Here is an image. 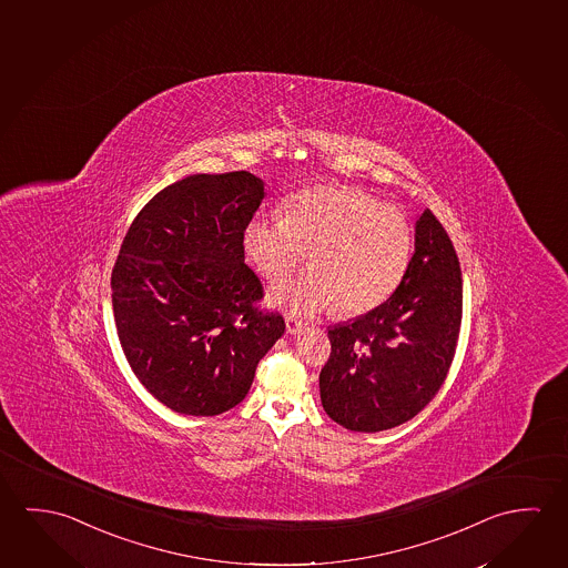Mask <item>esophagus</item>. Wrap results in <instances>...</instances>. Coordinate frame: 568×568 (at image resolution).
<instances>
[{"instance_id": "obj_1", "label": "esophagus", "mask_w": 568, "mask_h": 568, "mask_svg": "<svg viewBox=\"0 0 568 568\" xmlns=\"http://www.w3.org/2000/svg\"><path fill=\"white\" fill-rule=\"evenodd\" d=\"M304 325L306 324H304L300 317H296V315H286V329H288V334H300Z\"/></svg>"}]
</instances>
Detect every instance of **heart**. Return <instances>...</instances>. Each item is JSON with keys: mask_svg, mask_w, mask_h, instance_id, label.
Segmentation results:
<instances>
[{"mask_svg": "<svg viewBox=\"0 0 568 568\" xmlns=\"http://www.w3.org/2000/svg\"><path fill=\"white\" fill-rule=\"evenodd\" d=\"M243 248L272 282L288 276L312 251L314 271L274 286V304L302 314L335 306L339 315H361L381 306L400 284L413 253V229L400 209L365 191L322 185L294 193L286 216L254 215L244 225Z\"/></svg>", "mask_w": 568, "mask_h": 568, "instance_id": "heart-1", "label": "heart"}]
</instances>
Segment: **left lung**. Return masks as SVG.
<instances>
[{"label":"left lung","instance_id":"8db88e82","mask_svg":"<svg viewBox=\"0 0 568 568\" xmlns=\"http://www.w3.org/2000/svg\"><path fill=\"white\" fill-rule=\"evenodd\" d=\"M462 324V271L433 211L418 216L415 254L387 302L327 329L332 353L320 373L322 405L355 433L410 420L440 390Z\"/></svg>","mask_w":568,"mask_h":568}]
</instances>
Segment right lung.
Masks as SVG:
<instances>
[{
	"mask_svg": "<svg viewBox=\"0 0 568 568\" xmlns=\"http://www.w3.org/2000/svg\"><path fill=\"white\" fill-rule=\"evenodd\" d=\"M264 199L248 172L197 173L135 215L112 271L118 339L138 381L162 405L215 416L243 400L258 361L286 324L262 312L244 264L243 231Z\"/></svg>",
	"mask_w": 568,
	"mask_h": 568,
	"instance_id": "1",
	"label": "right lung"
}]
</instances>
